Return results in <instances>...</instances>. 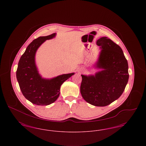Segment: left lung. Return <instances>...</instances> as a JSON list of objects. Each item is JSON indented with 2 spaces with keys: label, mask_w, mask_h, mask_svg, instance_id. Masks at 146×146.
<instances>
[{
  "label": "left lung",
  "mask_w": 146,
  "mask_h": 146,
  "mask_svg": "<svg viewBox=\"0 0 146 146\" xmlns=\"http://www.w3.org/2000/svg\"><path fill=\"white\" fill-rule=\"evenodd\" d=\"M101 49L95 67L101 70L95 75H81L80 92L95 106L111 104L121 95L129 80L128 63L121 48L107 37L98 39Z\"/></svg>",
  "instance_id": "obj_1"
}]
</instances>
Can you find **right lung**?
<instances>
[{
	"mask_svg": "<svg viewBox=\"0 0 146 146\" xmlns=\"http://www.w3.org/2000/svg\"><path fill=\"white\" fill-rule=\"evenodd\" d=\"M55 36L56 33H53L35 39L27 46L18 63L16 78L21 92L33 104L47 106L54 102L60 95L61 85L74 74H64L49 79L42 78L39 74L35 62L36 51L46 40Z\"/></svg>",
	"mask_w": 146,
	"mask_h": 146,
	"instance_id": "add662e5",
	"label": "right lung"
}]
</instances>
